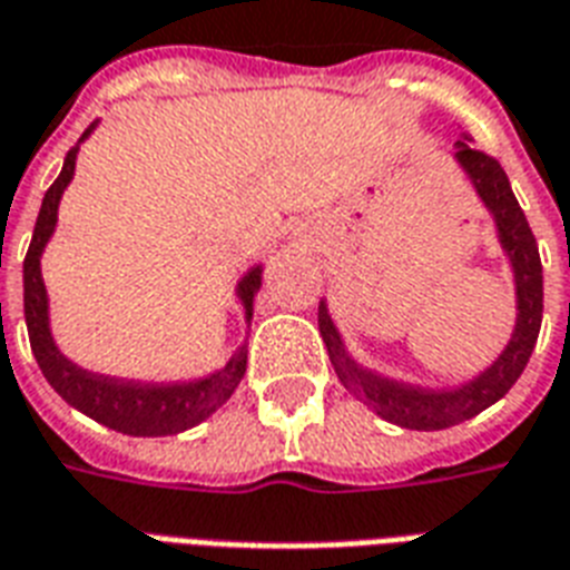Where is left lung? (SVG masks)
<instances>
[{"label": "left lung", "mask_w": 570, "mask_h": 570, "mask_svg": "<svg viewBox=\"0 0 570 570\" xmlns=\"http://www.w3.org/2000/svg\"><path fill=\"white\" fill-rule=\"evenodd\" d=\"M469 137L458 140L454 160L472 181L478 199L484 203L493 224H497L499 245L508 254L511 272H514L517 289V323L511 341L502 350L497 362L488 371H481L475 380L463 382L458 389H421L410 382L389 380L376 371H367L346 353L343 337L334 325L328 304L320 302V334L325 350L334 364L337 380L343 389L353 394L355 401L371 406L380 419L406 430H445L460 421L475 419L497 401H502L508 389L520 380L527 367L529 355L535 350L538 332H541V314H544V275H541V256L523 208L517 203L505 169L499 167L497 158L469 146Z\"/></svg>", "instance_id": "obj_1"}]
</instances>
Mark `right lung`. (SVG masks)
<instances>
[{"instance_id":"obj_1","label":"right lung","mask_w":570,"mask_h":570,"mask_svg":"<svg viewBox=\"0 0 570 570\" xmlns=\"http://www.w3.org/2000/svg\"><path fill=\"white\" fill-rule=\"evenodd\" d=\"M95 125L98 121L82 130L80 142L92 134ZM80 142L65 155L59 179L43 194L41 212L35 220L32 245L23 259V311L35 362L41 367L43 380L53 385L65 403H71L73 410H80L82 415H89L104 428L119 430L128 436H176L181 430L206 421L217 406H224L233 397V391L238 389V382L247 371V343L238 346L220 371L190 382L116 380V376H104V373L82 371L71 358L59 353L53 332H50V304H47V289H43L41 277V254L53 236L56 220H59V199L73 179ZM259 286H263V266L250 268L236 286L247 325L254 316V295L259 293Z\"/></svg>"}]
</instances>
